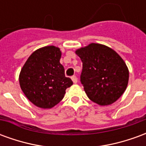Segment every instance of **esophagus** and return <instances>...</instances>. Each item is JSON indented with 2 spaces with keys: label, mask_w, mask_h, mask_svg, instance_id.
Wrapping results in <instances>:
<instances>
[{
  "label": "esophagus",
  "mask_w": 146,
  "mask_h": 146,
  "mask_svg": "<svg viewBox=\"0 0 146 146\" xmlns=\"http://www.w3.org/2000/svg\"><path fill=\"white\" fill-rule=\"evenodd\" d=\"M71 79H72V80H73V82L74 83V84H76V83H77V78H76V76H72Z\"/></svg>",
  "instance_id": "obj_1"
}]
</instances>
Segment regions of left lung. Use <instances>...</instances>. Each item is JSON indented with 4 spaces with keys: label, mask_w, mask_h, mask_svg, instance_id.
Returning <instances> with one entry per match:
<instances>
[{
    "label": "left lung",
    "mask_w": 146,
    "mask_h": 146,
    "mask_svg": "<svg viewBox=\"0 0 146 146\" xmlns=\"http://www.w3.org/2000/svg\"><path fill=\"white\" fill-rule=\"evenodd\" d=\"M83 62L80 81L92 102L109 106L124 93L129 80L125 62L112 48L92 43L76 50Z\"/></svg>",
    "instance_id": "8db88e82"
}]
</instances>
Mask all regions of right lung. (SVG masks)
Returning <instances> with one entry per match:
<instances>
[{"instance_id": "right-lung-1", "label": "right lung", "mask_w": 146, "mask_h": 146, "mask_svg": "<svg viewBox=\"0 0 146 146\" xmlns=\"http://www.w3.org/2000/svg\"><path fill=\"white\" fill-rule=\"evenodd\" d=\"M60 48L51 45L33 51L19 73L22 91L33 105L51 109L62 101L73 81L65 76Z\"/></svg>"}]
</instances>
